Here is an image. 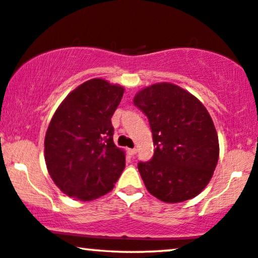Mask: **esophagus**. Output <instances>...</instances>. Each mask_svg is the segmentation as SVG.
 <instances>
[{
  "label": "esophagus",
  "mask_w": 258,
  "mask_h": 258,
  "mask_svg": "<svg viewBox=\"0 0 258 258\" xmlns=\"http://www.w3.org/2000/svg\"><path fill=\"white\" fill-rule=\"evenodd\" d=\"M128 153L131 154V156H135V154H137V150L136 149H130Z\"/></svg>",
  "instance_id": "esophagus-1"
}]
</instances>
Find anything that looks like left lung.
Here are the masks:
<instances>
[{"instance_id": "left-lung-1", "label": "left lung", "mask_w": 258, "mask_h": 258, "mask_svg": "<svg viewBox=\"0 0 258 258\" xmlns=\"http://www.w3.org/2000/svg\"><path fill=\"white\" fill-rule=\"evenodd\" d=\"M135 105L147 116L156 146L152 159L138 163L147 191L166 203L201 194L219 156L218 136L204 105L169 82L142 89Z\"/></svg>"}]
</instances>
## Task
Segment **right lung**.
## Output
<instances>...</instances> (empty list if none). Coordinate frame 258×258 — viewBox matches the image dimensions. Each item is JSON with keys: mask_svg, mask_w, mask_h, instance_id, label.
Masks as SVG:
<instances>
[{"mask_svg": "<svg viewBox=\"0 0 258 258\" xmlns=\"http://www.w3.org/2000/svg\"><path fill=\"white\" fill-rule=\"evenodd\" d=\"M122 94L121 86L92 79L71 92L54 113L44 160L51 179L70 197H101L125 169V152L113 143L111 121Z\"/></svg>", "mask_w": 258, "mask_h": 258, "instance_id": "add662e5", "label": "right lung"}]
</instances>
